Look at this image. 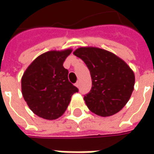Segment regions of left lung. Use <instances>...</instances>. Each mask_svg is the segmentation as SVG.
I'll list each match as a JSON object with an SVG mask.
<instances>
[{
    "instance_id": "obj_1",
    "label": "left lung",
    "mask_w": 154,
    "mask_h": 154,
    "mask_svg": "<svg viewBox=\"0 0 154 154\" xmlns=\"http://www.w3.org/2000/svg\"><path fill=\"white\" fill-rule=\"evenodd\" d=\"M71 53V49H65L41 54L22 76L23 97L33 113L43 119L53 120L61 117L72 96L78 91L63 67L64 61Z\"/></svg>"
}]
</instances>
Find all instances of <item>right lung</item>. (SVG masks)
Wrapping results in <instances>:
<instances>
[{"instance_id":"add662e5","label":"right lung","mask_w":154,"mask_h":154,"mask_svg":"<svg viewBox=\"0 0 154 154\" xmlns=\"http://www.w3.org/2000/svg\"><path fill=\"white\" fill-rule=\"evenodd\" d=\"M74 55L80 57L90 71L91 89L84 97L88 109L97 116H113L123 109L131 97L134 75L129 67L117 65L104 57L103 49L79 48Z\"/></svg>"}]
</instances>
